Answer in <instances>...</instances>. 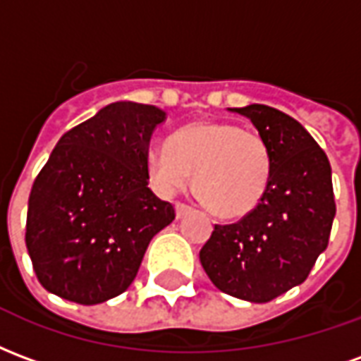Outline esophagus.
Here are the masks:
<instances>
[{"instance_id": "obj_1", "label": "esophagus", "mask_w": 361, "mask_h": 361, "mask_svg": "<svg viewBox=\"0 0 361 361\" xmlns=\"http://www.w3.org/2000/svg\"><path fill=\"white\" fill-rule=\"evenodd\" d=\"M188 212H191V207H189L188 203H181V201L176 203V216H178V219H183Z\"/></svg>"}]
</instances>
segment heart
<instances>
[{
	"label": "heart",
	"instance_id": "1",
	"mask_svg": "<svg viewBox=\"0 0 361 361\" xmlns=\"http://www.w3.org/2000/svg\"><path fill=\"white\" fill-rule=\"evenodd\" d=\"M152 183L162 193L180 191L195 173V195L220 219H242L265 199L272 176L267 141L226 121H193L168 142L147 152Z\"/></svg>",
	"mask_w": 361,
	"mask_h": 361
}]
</instances>
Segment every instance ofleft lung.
<instances>
[{"instance_id": "8db88e82", "label": "left lung", "mask_w": 361, "mask_h": 361, "mask_svg": "<svg viewBox=\"0 0 361 361\" xmlns=\"http://www.w3.org/2000/svg\"><path fill=\"white\" fill-rule=\"evenodd\" d=\"M230 110L250 118L269 145L271 185L255 211L234 224H214L199 259L224 294L265 303L302 284L329 245L336 214L331 164L284 111L265 104Z\"/></svg>"}]
</instances>
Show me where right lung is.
<instances>
[{
	"instance_id": "right-lung-1",
	"label": "right lung",
	"mask_w": 361,
	"mask_h": 361,
	"mask_svg": "<svg viewBox=\"0 0 361 361\" xmlns=\"http://www.w3.org/2000/svg\"><path fill=\"white\" fill-rule=\"evenodd\" d=\"M157 106L114 102L69 129L36 176L27 214L28 255L48 292L94 305L126 292L150 240L173 219L149 188Z\"/></svg>"
}]
</instances>
